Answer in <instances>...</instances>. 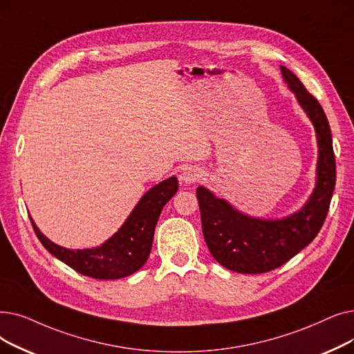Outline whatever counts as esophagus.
Returning a JSON list of instances; mask_svg holds the SVG:
<instances>
[{"instance_id":"esophagus-1","label":"esophagus","mask_w":354,"mask_h":354,"mask_svg":"<svg viewBox=\"0 0 354 354\" xmlns=\"http://www.w3.org/2000/svg\"><path fill=\"white\" fill-rule=\"evenodd\" d=\"M201 179V174H199L198 169L189 166L183 169V172L180 174V182L185 183V185H191V183H195Z\"/></svg>"}]
</instances>
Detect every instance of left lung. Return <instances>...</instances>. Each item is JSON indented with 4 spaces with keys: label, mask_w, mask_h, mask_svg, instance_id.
<instances>
[{
    "label": "left lung",
    "mask_w": 354,
    "mask_h": 354,
    "mask_svg": "<svg viewBox=\"0 0 354 354\" xmlns=\"http://www.w3.org/2000/svg\"><path fill=\"white\" fill-rule=\"evenodd\" d=\"M283 81L311 120L318 145L315 188L301 209L283 218L243 214L205 187L196 188L203 233L217 262L237 273H265L286 263L306 248L326 221L335 185V158L327 115L319 102L288 68Z\"/></svg>",
    "instance_id": "left-lung-1"
}]
</instances>
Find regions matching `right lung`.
Here are the masks:
<instances>
[{
    "mask_svg": "<svg viewBox=\"0 0 354 354\" xmlns=\"http://www.w3.org/2000/svg\"><path fill=\"white\" fill-rule=\"evenodd\" d=\"M178 191V179L171 176L150 188L137 203L118 232L92 249H66L46 237L33 218L35 233L44 249L81 274L95 279H120L139 270L150 254L159 215Z\"/></svg>",
    "mask_w": 354,
    "mask_h": 354,
    "instance_id": "1",
    "label": "right lung"
}]
</instances>
